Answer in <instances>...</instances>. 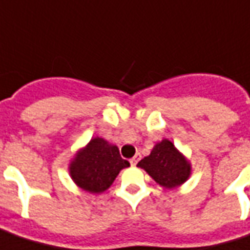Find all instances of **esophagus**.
Returning <instances> with one entry per match:
<instances>
[{
    "label": "esophagus",
    "mask_w": 250,
    "mask_h": 250,
    "mask_svg": "<svg viewBox=\"0 0 250 250\" xmlns=\"http://www.w3.org/2000/svg\"><path fill=\"white\" fill-rule=\"evenodd\" d=\"M141 158H142V155L141 154H139V152H138V154H136L135 157L134 158H131V165H132V166H136V163L139 162V161H141Z\"/></svg>",
    "instance_id": "esophagus-1"
}]
</instances>
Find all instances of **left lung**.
<instances>
[{"label": "left lung", "instance_id": "obj_1", "mask_svg": "<svg viewBox=\"0 0 250 250\" xmlns=\"http://www.w3.org/2000/svg\"><path fill=\"white\" fill-rule=\"evenodd\" d=\"M138 166L157 184L166 188H178L188 181L191 174L190 162L168 139L157 143L150 155L143 158Z\"/></svg>", "mask_w": 250, "mask_h": 250}]
</instances>
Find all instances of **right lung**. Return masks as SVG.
<instances>
[{"mask_svg":"<svg viewBox=\"0 0 250 250\" xmlns=\"http://www.w3.org/2000/svg\"><path fill=\"white\" fill-rule=\"evenodd\" d=\"M128 166L130 163L120 157L118 147L98 136L76 152L69 165V174L79 188L99 194L105 191L120 170Z\"/></svg>","mask_w":250,"mask_h":250,"instance_id":"right-lung-1","label":"right lung"}]
</instances>
